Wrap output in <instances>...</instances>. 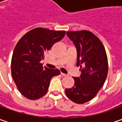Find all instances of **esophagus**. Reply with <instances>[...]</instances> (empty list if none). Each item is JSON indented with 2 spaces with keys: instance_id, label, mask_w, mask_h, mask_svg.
Instances as JSON below:
<instances>
[{
  "instance_id": "1",
  "label": "esophagus",
  "mask_w": 122,
  "mask_h": 122,
  "mask_svg": "<svg viewBox=\"0 0 122 122\" xmlns=\"http://www.w3.org/2000/svg\"><path fill=\"white\" fill-rule=\"evenodd\" d=\"M61 75H62V76H63V77H66V76H67V75H66V74H64V73H61Z\"/></svg>"
}]
</instances>
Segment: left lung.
<instances>
[{"instance_id": "left-lung-1", "label": "left lung", "mask_w": 122, "mask_h": 122, "mask_svg": "<svg viewBox=\"0 0 122 122\" xmlns=\"http://www.w3.org/2000/svg\"><path fill=\"white\" fill-rule=\"evenodd\" d=\"M77 53V66H80V77H73L74 86L65 90L70 100L83 104L94 98L103 86L108 73L105 49L100 39L87 30L67 32Z\"/></svg>"}]
</instances>
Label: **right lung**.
Segmentation results:
<instances>
[{
    "label": "right lung",
    "instance_id": "right-lung-1",
    "mask_svg": "<svg viewBox=\"0 0 122 122\" xmlns=\"http://www.w3.org/2000/svg\"><path fill=\"white\" fill-rule=\"evenodd\" d=\"M65 33L64 30L36 28L17 42L12 56L11 75L18 90L27 98L36 100L44 96L51 78L60 74L58 69L43 68L41 61Z\"/></svg>",
    "mask_w": 122,
    "mask_h": 122
}]
</instances>
